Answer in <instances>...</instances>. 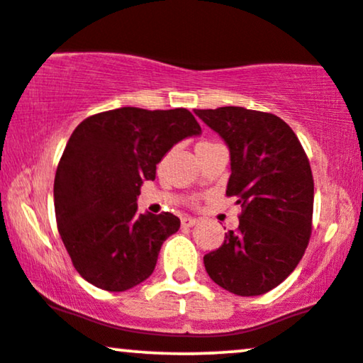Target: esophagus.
Returning <instances> with one entry per match:
<instances>
[{
    "mask_svg": "<svg viewBox=\"0 0 363 363\" xmlns=\"http://www.w3.org/2000/svg\"><path fill=\"white\" fill-rule=\"evenodd\" d=\"M196 223H198V220H196V218H193V216H184L181 220V225L184 226V228H189V226H194Z\"/></svg>",
    "mask_w": 363,
    "mask_h": 363,
    "instance_id": "esophagus-1",
    "label": "esophagus"
}]
</instances>
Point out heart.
<instances>
[{"label": "heart", "mask_w": 363, "mask_h": 363, "mask_svg": "<svg viewBox=\"0 0 363 363\" xmlns=\"http://www.w3.org/2000/svg\"><path fill=\"white\" fill-rule=\"evenodd\" d=\"M208 143H209V142H201V143H198V147H199V145H208Z\"/></svg>", "instance_id": "1"}]
</instances>
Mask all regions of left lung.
<instances>
[{
  "label": "left lung",
  "mask_w": 363,
  "mask_h": 363,
  "mask_svg": "<svg viewBox=\"0 0 363 363\" xmlns=\"http://www.w3.org/2000/svg\"><path fill=\"white\" fill-rule=\"evenodd\" d=\"M230 148L226 196L242 204L238 230L204 255L208 276L237 296L277 287L303 259L313 225L314 182L292 128L272 113L223 106L194 110Z\"/></svg>",
  "instance_id": "left-lung-1"
}]
</instances>
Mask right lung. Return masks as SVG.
Segmentation results:
<instances>
[{"mask_svg":"<svg viewBox=\"0 0 363 363\" xmlns=\"http://www.w3.org/2000/svg\"><path fill=\"white\" fill-rule=\"evenodd\" d=\"M201 133L193 113L118 108L74 130L54 181L57 228L72 265L99 289L121 292L154 272L160 247L181 226L172 213L140 215L137 196L157 164Z\"/></svg>","mask_w":363,"mask_h":363,"instance_id":"add662e5","label":"right lung"}]
</instances>
